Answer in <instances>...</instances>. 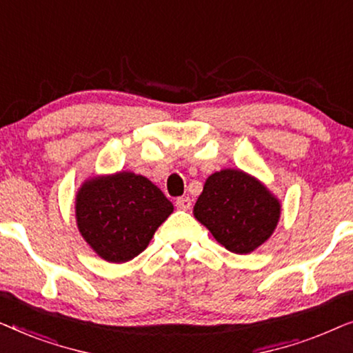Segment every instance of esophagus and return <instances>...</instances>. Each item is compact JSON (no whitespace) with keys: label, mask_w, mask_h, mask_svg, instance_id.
<instances>
[{"label":"esophagus","mask_w":353,"mask_h":353,"mask_svg":"<svg viewBox=\"0 0 353 353\" xmlns=\"http://www.w3.org/2000/svg\"><path fill=\"white\" fill-rule=\"evenodd\" d=\"M175 205H176V209H180V210H190L192 202H191L190 197L185 196V197H178Z\"/></svg>","instance_id":"obj_1"}]
</instances>
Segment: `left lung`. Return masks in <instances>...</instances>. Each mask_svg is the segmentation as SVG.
Returning a JSON list of instances; mask_svg holds the SVG:
<instances>
[{"label": "left lung", "mask_w": 353, "mask_h": 353, "mask_svg": "<svg viewBox=\"0 0 353 353\" xmlns=\"http://www.w3.org/2000/svg\"><path fill=\"white\" fill-rule=\"evenodd\" d=\"M192 212L230 252L249 254L273 234L281 205L257 178L226 168L207 178Z\"/></svg>", "instance_id": "8db88e82"}]
</instances>
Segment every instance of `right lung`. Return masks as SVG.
<instances>
[{
	"mask_svg": "<svg viewBox=\"0 0 353 353\" xmlns=\"http://www.w3.org/2000/svg\"><path fill=\"white\" fill-rule=\"evenodd\" d=\"M173 204L146 176L132 172L94 176L77 192L81 236L101 259L128 262L143 252Z\"/></svg>",
	"mask_w": 353,
	"mask_h": 353,
	"instance_id": "right-lung-1",
	"label": "right lung"
}]
</instances>
